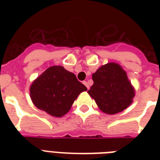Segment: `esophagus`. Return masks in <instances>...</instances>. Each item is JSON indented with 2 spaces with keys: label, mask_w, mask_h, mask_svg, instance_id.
Instances as JSON below:
<instances>
[{
  "label": "esophagus",
  "mask_w": 160,
  "mask_h": 160,
  "mask_svg": "<svg viewBox=\"0 0 160 160\" xmlns=\"http://www.w3.org/2000/svg\"><path fill=\"white\" fill-rule=\"evenodd\" d=\"M83 84H84V85H85V86H86V88H87L88 90L90 89V86H89V85H88L87 81H83Z\"/></svg>",
  "instance_id": "1"
}]
</instances>
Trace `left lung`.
Instances as JSON below:
<instances>
[{"instance_id": "1", "label": "left lung", "mask_w": 160, "mask_h": 160, "mask_svg": "<svg viewBox=\"0 0 160 160\" xmlns=\"http://www.w3.org/2000/svg\"><path fill=\"white\" fill-rule=\"evenodd\" d=\"M94 85L88 91L101 110L114 114L123 111L133 101L134 88L120 65L108 63L92 75Z\"/></svg>"}]
</instances>
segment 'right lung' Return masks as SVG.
I'll return each instance as SVG.
<instances>
[{
    "instance_id": "obj_1",
    "label": "right lung",
    "mask_w": 160,
    "mask_h": 160,
    "mask_svg": "<svg viewBox=\"0 0 160 160\" xmlns=\"http://www.w3.org/2000/svg\"><path fill=\"white\" fill-rule=\"evenodd\" d=\"M87 88L77 80L75 74L63 66H51L36 79L30 94L38 109L55 117L65 115L71 105Z\"/></svg>"
}]
</instances>
